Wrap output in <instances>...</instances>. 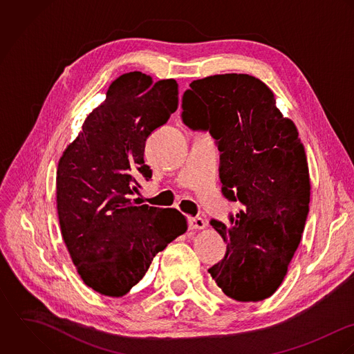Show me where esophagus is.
Returning a JSON list of instances; mask_svg holds the SVG:
<instances>
[{"label":"esophagus","mask_w":354,"mask_h":354,"mask_svg":"<svg viewBox=\"0 0 354 354\" xmlns=\"http://www.w3.org/2000/svg\"><path fill=\"white\" fill-rule=\"evenodd\" d=\"M187 224L190 230H203L205 227V221L201 217H189Z\"/></svg>","instance_id":"obj_1"}]
</instances>
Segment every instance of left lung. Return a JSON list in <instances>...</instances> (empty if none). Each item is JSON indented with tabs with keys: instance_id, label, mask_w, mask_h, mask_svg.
Returning a JSON list of instances; mask_svg holds the SVG:
<instances>
[{
	"instance_id": "8db88e82",
	"label": "left lung",
	"mask_w": 354,
	"mask_h": 354,
	"mask_svg": "<svg viewBox=\"0 0 354 354\" xmlns=\"http://www.w3.org/2000/svg\"><path fill=\"white\" fill-rule=\"evenodd\" d=\"M182 122L208 131L220 151L221 194L243 209L211 225L227 243L208 271L239 302L271 297L287 272L309 213L308 161L298 131L274 93L246 73L198 79L182 97Z\"/></svg>"
}]
</instances>
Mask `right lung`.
Here are the masks:
<instances>
[{
	"label": "right lung",
	"instance_id": "1",
	"mask_svg": "<svg viewBox=\"0 0 354 354\" xmlns=\"http://www.w3.org/2000/svg\"><path fill=\"white\" fill-rule=\"evenodd\" d=\"M178 101L175 79L120 75L59 161L62 234L77 274L100 294H127L153 257L187 228L176 209L131 201L138 179L151 178L143 160L146 140L168 122Z\"/></svg>",
	"mask_w": 354,
	"mask_h": 354
}]
</instances>
